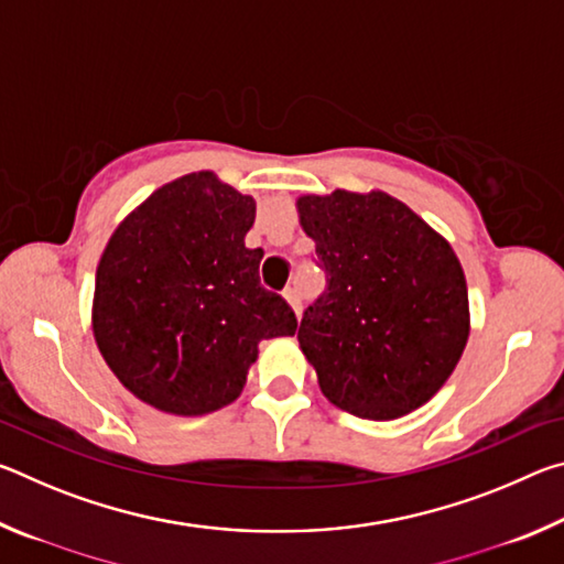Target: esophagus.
Masks as SVG:
<instances>
[{"label": "esophagus", "mask_w": 564, "mask_h": 564, "mask_svg": "<svg viewBox=\"0 0 564 564\" xmlns=\"http://www.w3.org/2000/svg\"><path fill=\"white\" fill-rule=\"evenodd\" d=\"M283 299H285V303H289L291 308H293L295 318H299V316H301V299H299V291H295V289H285V291H283Z\"/></svg>", "instance_id": "obj_1"}]
</instances>
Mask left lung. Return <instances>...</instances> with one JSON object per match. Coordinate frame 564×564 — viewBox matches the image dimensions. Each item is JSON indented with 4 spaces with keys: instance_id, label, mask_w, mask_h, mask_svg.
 <instances>
[{
    "instance_id": "1",
    "label": "left lung",
    "mask_w": 564,
    "mask_h": 564,
    "mask_svg": "<svg viewBox=\"0 0 564 564\" xmlns=\"http://www.w3.org/2000/svg\"><path fill=\"white\" fill-rule=\"evenodd\" d=\"M328 293L303 313L299 343L333 405L395 420L425 405L470 336L463 263L447 238L380 188L295 198Z\"/></svg>"
}]
</instances>
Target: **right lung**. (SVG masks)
I'll list each match as a JSON object with an SVG mask.
<instances>
[{
  "label": "right lung",
  "instance_id": "add662e5",
  "mask_svg": "<svg viewBox=\"0 0 564 564\" xmlns=\"http://www.w3.org/2000/svg\"><path fill=\"white\" fill-rule=\"evenodd\" d=\"M253 196L214 171L159 186L113 228L97 265L91 330L121 386L169 415L231 405L265 338L299 323L261 289V248H246Z\"/></svg>",
  "mask_w": 564,
  "mask_h": 564
}]
</instances>
